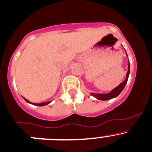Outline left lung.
<instances>
[{
	"label": "left lung",
	"instance_id": "8db88e82",
	"mask_svg": "<svg viewBox=\"0 0 152 152\" xmlns=\"http://www.w3.org/2000/svg\"><path fill=\"white\" fill-rule=\"evenodd\" d=\"M126 56H127V53H126ZM129 73H130V64H129V61L128 72H127V74H126V79L124 82H122V83L120 84V85H119L117 88L113 89L110 92L107 93V94H95V93H91V95L93 96L94 97H95V98H96L97 99H99V100H109V99H111L113 98H115V97H117V96H118L119 94L123 91V90L124 89L125 86H126V83H127L128 82V79H129Z\"/></svg>",
	"mask_w": 152,
	"mask_h": 152
}]
</instances>
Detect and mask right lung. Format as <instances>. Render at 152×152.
<instances>
[{
  "label": "right lung",
  "mask_w": 152,
  "mask_h": 152,
  "mask_svg": "<svg viewBox=\"0 0 152 152\" xmlns=\"http://www.w3.org/2000/svg\"><path fill=\"white\" fill-rule=\"evenodd\" d=\"M23 99H24V100H25V101L26 102L30 103V104H34V105H38V106H44V105H47V104H49V103H50V102H51V101H49V102H46L38 103V104H36V103H32V102H30L28 101V100L26 99H25V98H23Z\"/></svg>",
  "instance_id": "1"
}]
</instances>
